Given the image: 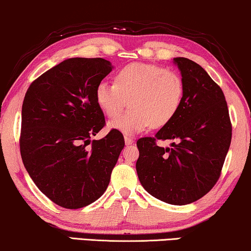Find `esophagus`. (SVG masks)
<instances>
[{"label":"esophagus","mask_w":251,"mask_h":251,"mask_svg":"<svg viewBox=\"0 0 251 251\" xmlns=\"http://www.w3.org/2000/svg\"><path fill=\"white\" fill-rule=\"evenodd\" d=\"M133 142H134V141H133V139L131 138V136H127V135L125 136V145H126V146L132 145Z\"/></svg>","instance_id":"esophagus-1"}]
</instances>
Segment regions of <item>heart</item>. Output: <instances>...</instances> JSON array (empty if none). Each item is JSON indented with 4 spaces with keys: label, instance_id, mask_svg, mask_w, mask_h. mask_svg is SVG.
Listing matches in <instances>:
<instances>
[{
    "label": "heart",
    "instance_id": "obj_1",
    "mask_svg": "<svg viewBox=\"0 0 251 251\" xmlns=\"http://www.w3.org/2000/svg\"><path fill=\"white\" fill-rule=\"evenodd\" d=\"M184 85L173 69L147 63H132L119 69L115 83L102 81L95 89L97 105L110 118L127 112L109 123V128L126 135L144 132L151 126L163 127L178 112Z\"/></svg>",
    "mask_w": 251,
    "mask_h": 251
}]
</instances>
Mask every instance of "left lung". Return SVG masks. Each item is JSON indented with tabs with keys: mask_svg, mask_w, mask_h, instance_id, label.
Masks as SVG:
<instances>
[{
	"mask_svg": "<svg viewBox=\"0 0 251 251\" xmlns=\"http://www.w3.org/2000/svg\"><path fill=\"white\" fill-rule=\"evenodd\" d=\"M184 85L177 115L155 134L136 141L135 168L146 191L171 205L204 197L220 177L231 140V124L221 88L198 63L174 58ZM176 140L169 149L156 140Z\"/></svg>",
	"mask_w": 251,
	"mask_h": 251,
	"instance_id": "1",
	"label": "left lung"
}]
</instances>
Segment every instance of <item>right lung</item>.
I'll return each mask as SVG.
<instances>
[{"label": "right lung", "mask_w": 251, "mask_h": 251, "mask_svg": "<svg viewBox=\"0 0 251 251\" xmlns=\"http://www.w3.org/2000/svg\"><path fill=\"white\" fill-rule=\"evenodd\" d=\"M102 58H72L40 75L22 106L21 155L38 189L65 208L84 207L105 192L125 141L105 125L95 100L97 84L112 71Z\"/></svg>", "instance_id": "obj_1"}]
</instances>
